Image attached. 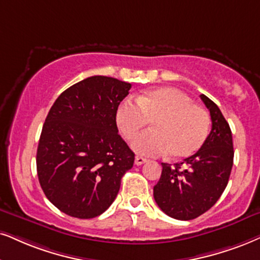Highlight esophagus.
Returning a JSON list of instances; mask_svg holds the SVG:
<instances>
[{
    "mask_svg": "<svg viewBox=\"0 0 260 260\" xmlns=\"http://www.w3.org/2000/svg\"><path fill=\"white\" fill-rule=\"evenodd\" d=\"M146 162H147V159L144 158V157H141V156H136V159H134V163H136L137 166H141V164H144Z\"/></svg>",
    "mask_w": 260,
    "mask_h": 260,
    "instance_id": "34e87169",
    "label": "esophagus"
}]
</instances>
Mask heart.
Here are the masks:
<instances>
[{"label": "heart", "mask_w": 260, "mask_h": 260, "mask_svg": "<svg viewBox=\"0 0 260 260\" xmlns=\"http://www.w3.org/2000/svg\"><path fill=\"white\" fill-rule=\"evenodd\" d=\"M149 121L153 129L133 143V149L143 154L169 152L174 158H187L198 152L209 136L208 111L174 87L145 91L137 97V104L123 101L116 110V124L127 140H133Z\"/></svg>", "instance_id": "heart-1"}]
</instances>
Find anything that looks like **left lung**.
Wrapping results in <instances>:
<instances>
[{
    "instance_id": "obj_1",
    "label": "left lung",
    "mask_w": 260,
    "mask_h": 260,
    "mask_svg": "<svg viewBox=\"0 0 260 260\" xmlns=\"http://www.w3.org/2000/svg\"><path fill=\"white\" fill-rule=\"evenodd\" d=\"M211 116L212 128L193 156L172 167L162 163L153 198L164 213L180 221L194 219L215 205L228 185L234 149L232 131L219 108L200 94Z\"/></svg>"
}]
</instances>
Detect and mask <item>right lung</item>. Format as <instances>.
<instances>
[{
    "mask_svg": "<svg viewBox=\"0 0 260 260\" xmlns=\"http://www.w3.org/2000/svg\"><path fill=\"white\" fill-rule=\"evenodd\" d=\"M132 85L94 75L62 92L43 124L37 174L60 211L93 218L116 198L134 153L120 137L116 110Z\"/></svg>",
    "mask_w": 260,
    "mask_h": 260,
    "instance_id": "obj_1",
    "label": "right lung"
}]
</instances>
